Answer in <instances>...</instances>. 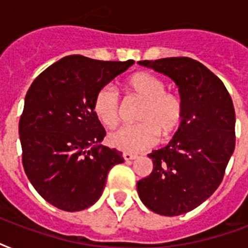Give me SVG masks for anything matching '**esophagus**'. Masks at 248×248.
Returning a JSON list of instances; mask_svg holds the SVG:
<instances>
[{
  "label": "esophagus",
  "instance_id": "obj_1",
  "mask_svg": "<svg viewBox=\"0 0 248 248\" xmlns=\"http://www.w3.org/2000/svg\"><path fill=\"white\" fill-rule=\"evenodd\" d=\"M122 157H124V161H130V159H135L138 155H132V153H127V152H124V155H122Z\"/></svg>",
  "mask_w": 248,
  "mask_h": 248
}]
</instances>
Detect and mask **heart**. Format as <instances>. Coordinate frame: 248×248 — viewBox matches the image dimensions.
<instances>
[{
  "label": "heart",
  "mask_w": 248,
  "mask_h": 248,
  "mask_svg": "<svg viewBox=\"0 0 248 248\" xmlns=\"http://www.w3.org/2000/svg\"><path fill=\"white\" fill-rule=\"evenodd\" d=\"M124 87L143 100L138 113L139 124L120 127L108 135V143L118 151L136 153L157 144L159 135L170 139L184 122L185 107L180 95L166 90V83L151 72L140 71L128 76ZM93 109L107 127H116L121 120V100L117 90L103 86L93 97Z\"/></svg>",
  "instance_id": "heart-1"
}]
</instances>
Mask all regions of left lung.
<instances>
[{"label":"left lung","mask_w":248,"mask_h":248,"mask_svg":"<svg viewBox=\"0 0 248 248\" xmlns=\"http://www.w3.org/2000/svg\"><path fill=\"white\" fill-rule=\"evenodd\" d=\"M139 64L173 79L185 117L169 145L148 155L153 171L138 181V193L151 211L181 215L198 207L223 181L235 145L233 101L221 79L194 59L179 56Z\"/></svg>","instance_id":"obj_1"}]
</instances>
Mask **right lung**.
I'll return each mask as SVG.
<instances>
[{
    "instance_id": "1",
    "label": "right lung",
    "mask_w": 248,
    "mask_h": 248,
    "mask_svg": "<svg viewBox=\"0 0 248 248\" xmlns=\"http://www.w3.org/2000/svg\"><path fill=\"white\" fill-rule=\"evenodd\" d=\"M135 63L65 56L29 87L19 121L23 167L38 194L63 211L90 207L122 153L99 145L105 130L93 109L99 90Z\"/></svg>"
}]
</instances>
